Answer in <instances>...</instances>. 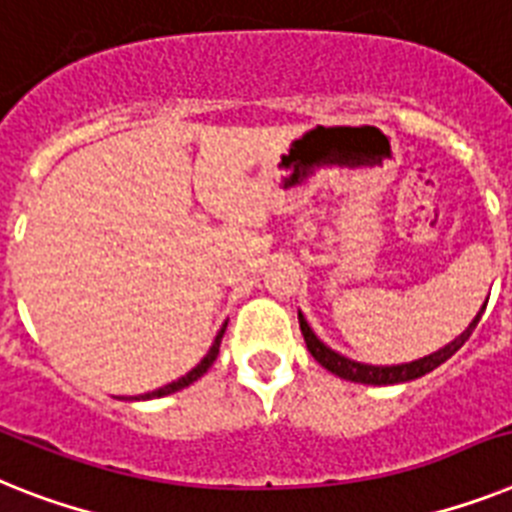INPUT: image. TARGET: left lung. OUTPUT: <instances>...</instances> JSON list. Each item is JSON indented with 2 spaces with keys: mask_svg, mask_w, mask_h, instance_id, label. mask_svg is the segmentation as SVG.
I'll return each mask as SVG.
<instances>
[{
  "mask_svg": "<svg viewBox=\"0 0 512 512\" xmlns=\"http://www.w3.org/2000/svg\"><path fill=\"white\" fill-rule=\"evenodd\" d=\"M484 308H487V303L481 306V311L474 316V322L468 324L466 332H460L453 342H447L445 348H439L437 353H432V356H424L411 363H398V366H369V363L350 361V358L340 356V353H335L332 348H327V345L314 335V329L308 327V322L303 319L301 311H298V322H301V332H303V340H306L308 353L322 363L324 369L337 374L340 379H348V382H358V384H400V382H411V379L424 377V374L437 369L439 363H445L447 358L453 356L455 350L463 348V342L471 337V332H474L476 324H479Z\"/></svg>",
  "mask_w": 512,
  "mask_h": 512,
  "instance_id": "1",
  "label": "left lung"
}]
</instances>
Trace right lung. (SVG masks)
I'll use <instances>...</instances> for the list:
<instances>
[{
	"label": "right lung",
	"mask_w": 512,
	"mask_h": 512,
	"mask_svg": "<svg viewBox=\"0 0 512 512\" xmlns=\"http://www.w3.org/2000/svg\"><path fill=\"white\" fill-rule=\"evenodd\" d=\"M225 327H227V324H225ZM225 327H222V329H219V332H217V337H214V342H211L209 353H206V356L201 358V363H198V366H193V369H190L188 374H185V377H180V379H177V382H172V384H164V387H159V390H154V392H146V395H138V398H135V400L164 398V395H172V392L183 390V387H188V384H193V382H196V379L204 377L206 371H209L211 363L217 361L219 345H222V335H225Z\"/></svg>",
	"instance_id": "right-lung-1"
}]
</instances>
